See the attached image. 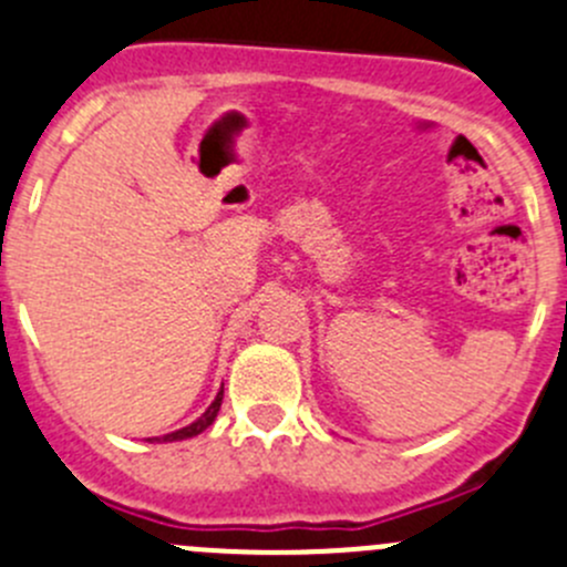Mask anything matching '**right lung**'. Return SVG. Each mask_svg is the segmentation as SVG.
<instances>
[{"label": "right lung", "mask_w": 567, "mask_h": 567, "mask_svg": "<svg viewBox=\"0 0 567 567\" xmlns=\"http://www.w3.org/2000/svg\"><path fill=\"white\" fill-rule=\"evenodd\" d=\"M219 406H223V390L217 392V398H214V403H212V406H208L206 412L199 414V417L194 420V423H188L186 429H177V431H172V434H164V436H153V440H158V442H177V440H188V436H197V434H203V431H206L208 425H212L214 420H217V412H219Z\"/></svg>", "instance_id": "obj_1"}]
</instances>
